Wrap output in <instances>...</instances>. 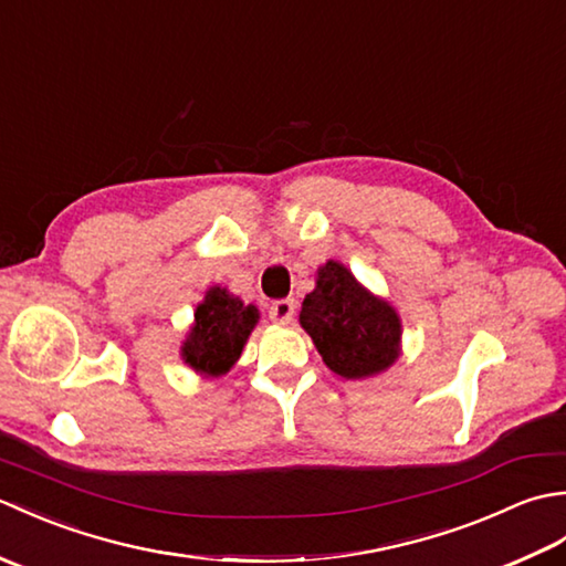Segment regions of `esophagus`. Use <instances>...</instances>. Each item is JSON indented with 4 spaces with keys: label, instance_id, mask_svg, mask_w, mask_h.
<instances>
[{
    "label": "esophagus",
    "instance_id": "1",
    "mask_svg": "<svg viewBox=\"0 0 566 566\" xmlns=\"http://www.w3.org/2000/svg\"><path fill=\"white\" fill-rule=\"evenodd\" d=\"M294 314H296V302H294V298H280V302H274L270 306V318L274 323H282V326H286V323H292Z\"/></svg>",
    "mask_w": 566,
    "mask_h": 566
}]
</instances>
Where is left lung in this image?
<instances>
[{
  "instance_id": "1",
  "label": "left lung",
  "mask_w": 566,
  "mask_h": 566,
  "mask_svg": "<svg viewBox=\"0 0 566 566\" xmlns=\"http://www.w3.org/2000/svg\"><path fill=\"white\" fill-rule=\"evenodd\" d=\"M298 323L323 363L345 379L379 375L401 350V318L396 308L367 292L335 260L318 268L316 290L306 294Z\"/></svg>"
}]
</instances>
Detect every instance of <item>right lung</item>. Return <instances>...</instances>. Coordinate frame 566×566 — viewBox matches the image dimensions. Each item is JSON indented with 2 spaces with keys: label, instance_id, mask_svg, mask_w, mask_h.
Wrapping results in <instances>:
<instances>
[{
  "label": "right lung",
  "instance_id": "1",
  "mask_svg": "<svg viewBox=\"0 0 566 566\" xmlns=\"http://www.w3.org/2000/svg\"><path fill=\"white\" fill-rule=\"evenodd\" d=\"M260 318L258 306L243 304L223 286H211L195 311V326L182 343V359L203 377L231 369Z\"/></svg>",
  "mask_w": 566,
  "mask_h": 566
}]
</instances>
